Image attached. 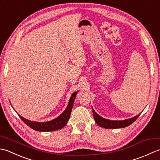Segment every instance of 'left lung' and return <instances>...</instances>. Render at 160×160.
<instances>
[{
    "label": "left lung",
    "mask_w": 160,
    "mask_h": 160,
    "mask_svg": "<svg viewBox=\"0 0 160 160\" xmlns=\"http://www.w3.org/2000/svg\"><path fill=\"white\" fill-rule=\"evenodd\" d=\"M94 120L96 121V123L100 126V127L105 128H124L127 127L128 126L131 124L132 123L137 120V118L140 116V113L139 115H136L134 118H132L130 119H127V120H122V121H113V120H107L100 116L99 115L97 114L96 111L93 110L92 108Z\"/></svg>",
    "instance_id": "obj_1"
}]
</instances>
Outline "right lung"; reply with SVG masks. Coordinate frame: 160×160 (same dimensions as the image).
<instances>
[{"mask_svg":"<svg viewBox=\"0 0 160 160\" xmlns=\"http://www.w3.org/2000/svg\"><path fill=\"white\" fill-rule=\"evenodd\" d=\"M76 94H77L76 91L72 94V96H71L69 100V102L68 104V106L65 109V111H64L59 117H58L57 118L54 119V120L52 121L46 122H32L21 117L19 114L18 115V116L21 118V120L25 122L27 125H28L30 128H33V130L35 131L47 132V131H53L58 130V129H60L63 128L64 127H65L66 124H67V122L70 118L71 112V110H72L75 98L76 96Z\"/></svg>","mask_w":160,"mask_h":160,"instance_id":"obj_1","label":"right lung"}]
</instances>
